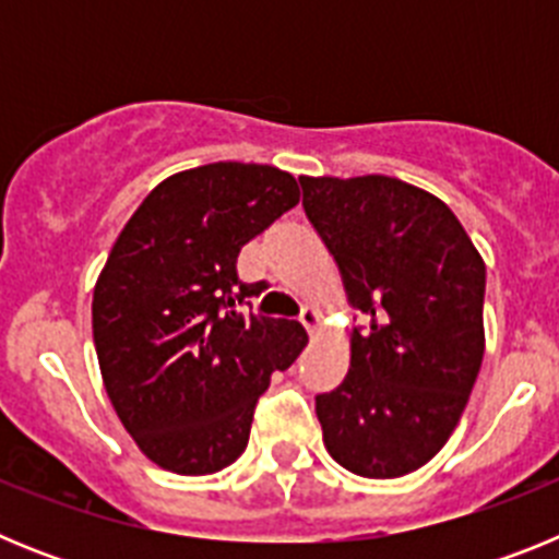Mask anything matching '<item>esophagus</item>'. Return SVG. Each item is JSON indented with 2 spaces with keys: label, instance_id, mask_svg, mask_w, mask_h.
Instances as JSON below:
<instances>
[{
  "label": "esophagus",
  "instance_id": "obj_1",
  "mask_svg": "<svg viewBox=\"0 0 559 559\" xmlns=\"http://www.w3.org/2000/svg\"><path fill=\"white\" fill-rule=\"evenodd\" d=\"M299 322L305 324V330H308L310 335H316V333H319V310L302 308V313H299Z\"/></svg>",
  "mask_w": 559,
  "mask_h": 559
}]
</instances>
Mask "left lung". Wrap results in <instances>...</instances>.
I'll use <instances>...</instances> for the list:
<instances>
[{
	"label": "left lung",
	"instance_id": "left-lung-1",
	"mask_svg": "<svg viewBox=\"0 0 559 559\" xmlns=\"http://www.w3.org/2000/svg\"><path fill=\"white\" fill-rule=\"evenodd\" d=\"M302 206L367 328L349 372L316 394L328 453L364 478H397L439 453L484 358L487 269L448 204L392 176L310 179Z\"/></svg>",
	"mask_w": 559,
	"mask_h": 559
}]
</instances>
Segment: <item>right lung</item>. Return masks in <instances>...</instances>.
<instances>
[{"instance_id":"right-lung-1","label":"right lung","mask_w":559,"mask_h":559,"mask_svg":"<svg viewBox=\"0 0 559 559\" xmlns=\"http://www.w3.org/2000/svg\"><path fill=\"white\" fill-rule=\"evenodd\" d=\"M299 204L290 173L215 162L153 187L120 231L92 299L114 412L151 462L179 476L224 471L249 445L271 372L308 344L294 319L246 313L265 283L237 254Z\"/></svg>"}]
</instances>
